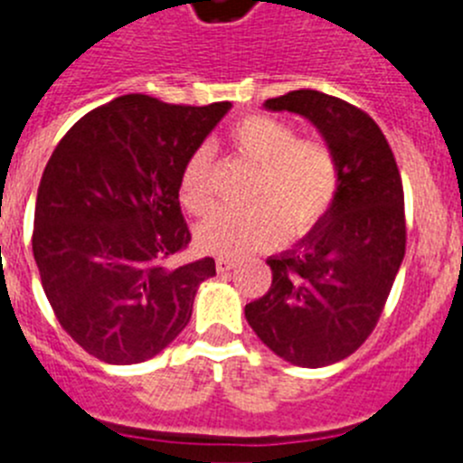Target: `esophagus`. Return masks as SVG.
Wrapping results in <instances>:
<instances>
[{"mask_svg":"<svg viewBox=\"0 0 463 463\" xmlns=\"http://www.w3.org/2000/svg\"><path fill=\"white\" fill-rule=\"evenodd\" d=\"M232 267H235V260H232V258H226V256L217 258V271H219V274H226V271H231Z\"/></svg>","mask_w":463,"mask_h":463,"instance_id":"34e87169","label":"esophagus"}]
</instances>
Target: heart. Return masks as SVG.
<instances>
[{"label":"heart","mask_w":463,"mask_h":463,"mask_svg":"<svg viewBox=\"0 0 463 463\" xmlns=\"http://www.w3.org/2000/svg\"><path fill=\"white\" fill-rule=\"evenodd\" d=\"M228 146L256 164L249 207H219L196 228L201 249L237 258L279 244L288 235H306L331 210L340 187L334 148L317 137H297L290 123L267 114H249L228 129ZM180 201L194 214L210 210L212 153L198 146L180 173Z\"/></svg>","instance_id":"b5f03b06"}]
</instances>
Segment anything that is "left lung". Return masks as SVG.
Here are the masks:
<instances>
[{
    "instance_id": "obj_1",
    "label": "left lung",
    "mask_w": 463,
    "mask_h": 463,
    "mask_svg": "<svg viewBox=\"0 0 463 463\" xmlns=\"http://www.w3.org/2000/svg\"><path fill=\"white\" fill-rule=\"evenodd\" d=\"M265 107L306 116L322 132L338 157L340 187L317 226L267 260L271 288L244 315L276 356L324 368L368 340L391 295L407 249L400 168L379 125L340 98L301 89Z\"/></svg>"
}]
</instances>
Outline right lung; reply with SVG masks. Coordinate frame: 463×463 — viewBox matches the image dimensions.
<instances>
[{
  "mask_svg": "<svg viewBox=\"0 0 463 463\" xmlns=\"http://www.w3.org/2000/svg\"><path fill=\"white\" fill-rule=\"evenodd\" d=\"M231 102L166 105L129 93L81 116L52 153L32 249L61 329L90 356H157L192 317L212 258L171 265L192 241L180 173Z\"/></svg>",
  "mask_w": 463,
  "mask_h": 463,
  "instance_id": "1",
  "label": "right lung"
}]
</instances>
